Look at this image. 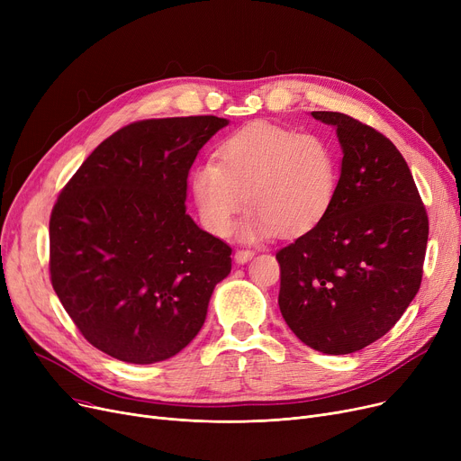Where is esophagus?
Returning <instances> with one entry per match:
<instances>
[{"label":"esophagus","mask_w":461,"mask_h":461,"mask_svg":"<svg viewBox=\"0 0 461 461\" xmlns=\"http://www.w3.org/2000/svg\"><path fill=\"white\" fill-rule=\"evenodd\" d=\"M254 258V250H249V249H240L235 252V261L237 263H247Z\"/></svg>","instance_id":"34e87169"}]
</instances>
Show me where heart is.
<instances>
[{"mask_svg":"<svg viewBox=\"0 0 461 461\" xmlns=\"http://www.w3.org/2000/svg\"><path fill=\"white\" fill-rule=\"evenodd\" d=\"M216 160L200 162L188 179L200 221L214 235L230 231L245 196L252 207L239 235L250 240L306 233L332 207L338 160L318 134L256 121L218 145Z\"/></svg>","mask_w":461,"mask_h":461,"instance_id":"1","label":"heart"}]
</instances>
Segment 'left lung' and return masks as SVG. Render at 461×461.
<instances>
[{
	"label": "left lung",
	"instance_id": "left-lung-1",
	"mask_svg": "<svg viewBox=\"0 0 461 461\" xmlns=\"http://www.w3.org/2000/svg\"><path fill=\"white\" fill-rule=\"evenodd\" d=\"M332 125L342 169L332 207L276 252L278 304L308 348L348 355L379 340L422 282L428 214L396 145L340 112H312Z\"/></svg>",
	"mask_w": 461,
	"mask_h": 461
}]
</instances>
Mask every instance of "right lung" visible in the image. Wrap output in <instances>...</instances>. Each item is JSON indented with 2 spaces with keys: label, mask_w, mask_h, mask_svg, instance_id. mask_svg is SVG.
I'll use <instances>...</instances> for the list:
<instances>
[{
  "label": "right lung",
  "mask_w": 461,
  "mask_h": 461,
  "mask_svg": "<svg viewBox=\"0 0 461 461\" xmlns=\"http://www.w3.org/2000/svg\"><path fill=\"white\" fill-rule=\"evenodd\" d=\"M228 119L136 121L61 190L50 216V280L86 340L132 365L177 355L205 321L231 249L186 212L198 151Z\"/></svg>",
  "instance_id": "right-lung-1"
}]
</instances>
